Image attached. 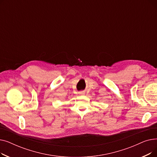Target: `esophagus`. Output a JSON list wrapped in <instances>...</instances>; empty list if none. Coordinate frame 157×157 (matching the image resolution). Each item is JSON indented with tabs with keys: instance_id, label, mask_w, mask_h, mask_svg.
Wrapping results in <instances>:
<instances>
[{
	"instance_id": "esophagus-1",
	"label": "esophagus",
	"mask_w": 157,
	"mask_h": 157,
	"mask_svg": "<svg viewBox=\"0 0 157 157\" xmlns=\"http://www.w3.org/2000/svg\"><path fill=\"white\" fill-rule=\"evenodd\" d=\"M79 95H85V92H81L79 93Z\"/></svg>"
}]
</instances>
